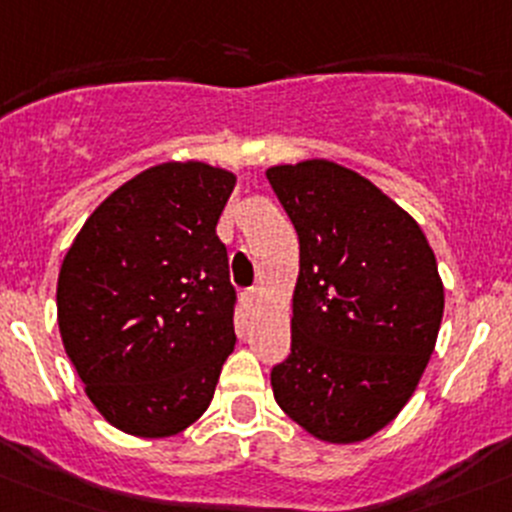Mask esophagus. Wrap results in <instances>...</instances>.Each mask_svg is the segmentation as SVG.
<instances>
[{"instance_id":"esophagus-1","label":"esophagus","mask_w":512,"mask_h":512,"mask_svg":"<svg viewBox=\"0 0 512 512\" xmlns=\"http://www.w3.org/2000/svg\"><path fill=\"white\" fill-rule=\"evenodd\" d=\"M259 301H261V291L259 289H246V291H243V306H246L248 311L256 309V306H259Z\"/></svg>"}]
</instances>
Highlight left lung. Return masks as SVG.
<instances>
[{
	"label": "left lung",
	"mask_w": 512,
	"mask_h": 512,
	"mask_svg": "<svg viewBox=\"0 0 512 512\" xmlns=\"http://www.w3.org/2000/svg\"><path fill=\"white\" fill-rule=\"evenodd\" d=\"M299 233L291 354L271 372L281 410L352 445L410 402L435 352L445 286L420 223L334 160L266 170Z\"/></svg>",
	"instance_id": "1"
}]
</instances>
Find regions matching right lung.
<instances>
[{
  "label": "right lung",
  "mask_w": 512,
  "mask_h": 512,
  "mask_svg": "<svg viewBox=\"0 0 512 512\" xmlns=\"http://www.w3.org/2000/svg\"><path fill=\"white\" fill-rule=\"evenodd\" d=\"M236 175L168 160L85 221L57 279V324L95 410L120 432L173 437L211 405L233 352L228 253L216 223Z\"/></svg>",
  "instance_id": "add662e5"
}]
</instances>
